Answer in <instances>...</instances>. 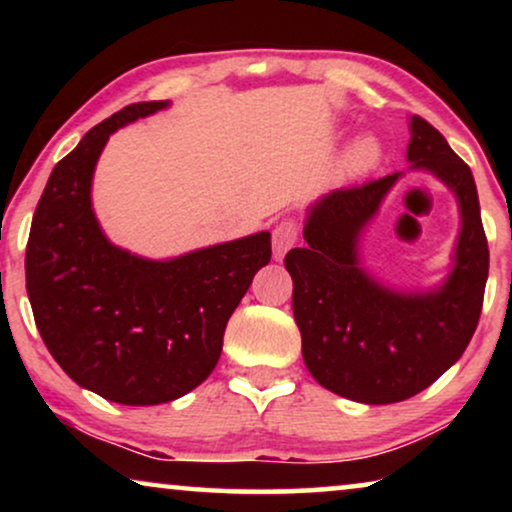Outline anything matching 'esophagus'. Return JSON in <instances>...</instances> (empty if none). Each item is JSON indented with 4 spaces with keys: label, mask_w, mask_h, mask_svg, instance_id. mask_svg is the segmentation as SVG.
Instances as JSON below:
<instances>
[{
    "label": "esophagus",
    "mask_w": 512,
    "mask_h": 512,
    "mask_svg": "<svg viewBox=\"0 0 512 512\" xmlns=\"http://www.w3.org/2000/svg\"><path fill=\"white\" fill-rule=\"evenodd\" d=\"M300 228L293 219L279 221L275 230H272V251H275V258H282L286 251H289L293 244L298 242Z\"/></svg>",
    "instance_id": "1"
}]
</instances>
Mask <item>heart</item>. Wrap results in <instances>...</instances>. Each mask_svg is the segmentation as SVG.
Returning <instances> with one entry per match:
<instances>
[{
  "label": "heart",
  "instance_id": "1",
  "mask_svg": "<svg viewBox=\"0 0 512 512\" xmlns=\"http://www.w3.org/2000/svg\"><path fill=\"white\" fill-rule=\"evenodd\" d=\"M377 158H380V149H377L373 139H361L352 149V153H349V165L354 170H368V167L377 163Z\"/></svg>",
  "mask_w": 512,
  "mask_h": 512
}]
</instances>
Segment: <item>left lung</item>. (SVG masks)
Listing matches in <instances>:
<instances>
[{
    "mask_svg": "<svg viewBox=\"0 0 512 512\" xmlns=\"http://www.w3.org/2000/svg\"><path fill=\"white\" fill-rule=\"evenodd\" d=\"M410 132L412 167L443 179L461 207L457 263L447 282L405 296L359 268L356 237L398 172L326 195L305 223L307 247L284 258L307 370L333 394L368 405L398 403L431 387L464 354L485 298L489 249L471 167L422 116H412Z\"/></svg>",
    "mask_w": 512,
    "mask_h": 512,
    "instance_id": "8db88e82",
    "label": "left lung"
}]
</instances>
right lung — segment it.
Here are the masks:
<instances>
[{"instance_id": "1", "label": "right lung", "mask_w": 512, "mask_h": 512, "mask_svg": "<svg viewBox=\"0 0 512 512\" xmlns=\"http://www.w3.org/2000/svg\"><path fill=\"white\" fill-rule=\"evenodd\" d=\"M167 107L137 102L90 128L53 167L34 209L25 279L41 340L83 389L123 405H158L198 387L221 356L223 331L270 233L172 261H146L102 235L90 181L109 135Z\"/></svg>"}]
</instances>
